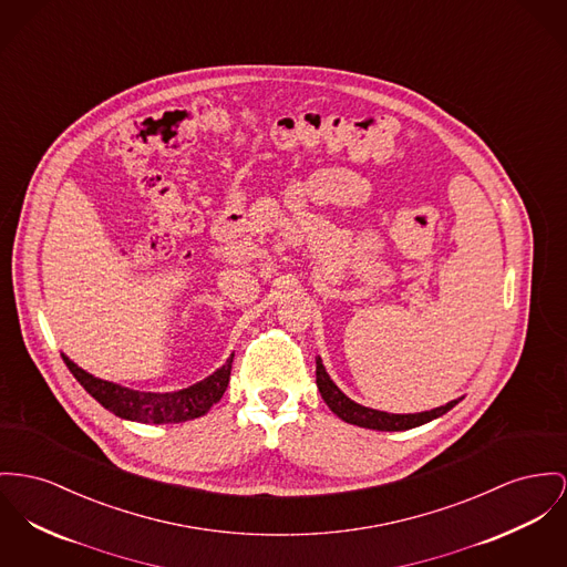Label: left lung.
Wrapping results in <instances>:
<instances>
[{
	"label": "left lung",
	"mask_w": 567,
	"mask_h": 567,
	"mask_svg": "<svg viewBox=\"0 0 567 567\" xmlns=\"http://www.w3.org/2000/svg\"><path fill=\"white\" fill-rule=\"evenodd\" d=\"M316 384L320 389L322 400L329 404V409L340 419H343L346 423H352V425H359V427H370V430H382V432H400V430H411L416 425H423V423H427L436 416L445 415L460 402V400H453L441 409L415 413V415H391V413H382V411H374V409H365V406L352 402L350 398H346L341 393L338 384L327 374L320 357L316 359Z\"/></svg>",
	"instance_id": "1"
}]
</instances>
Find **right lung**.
Segmentation results:
<instances>
[{"mask_svg": "<svg viewBox=\"0 0 567 567\" xmlns=\"http://www.w3.org/2000/svg\"><path fill=\"white\" fill-rule=\"evenodd\" d=\"M234 357V354H231ZM231 357L226 365L219 368L213 377L193 384L189 389L174 391V393H144L133 391L126 386H120L114 382L94 378L75 363L64 357L66 368L79 380V384L107 411L114 415L128 419V421H142V423H183L189 419L206 415L213 404L221 400L226 393L229 372H231Z\"/></svg>", "mask_w": 567, "mask_h": 567, "instance_id": "right-lung-1", "label": "right lung"}]
</instances>
